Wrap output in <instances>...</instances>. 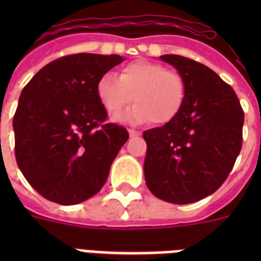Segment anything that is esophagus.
Segmentation results:
<instances>
[{
	"label": "esophagus",
	"instance_id": "34e87169",
	"mask_svg": "<svg viewBox=\"0 0 261 261\" xmlns=\"http://www.w3.org/2000/svg\"><path fill=\"white\" fill-rule=\"evenodd\" d=\"M128 134H130V137H137V135H141V133L137 130H133V128H130V130H128Z\"/></svg>",
	"mask_w": 261,
	"mask_h": 261
}]
</instances>
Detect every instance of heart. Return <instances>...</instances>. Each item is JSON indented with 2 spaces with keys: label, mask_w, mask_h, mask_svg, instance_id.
Wrapping results in <instances>:
<instances>
[{
  "label": "heart",
  "mask_w": 261,
  "mask_h": 261,
  "mask_svg": "<svg viewBox=\"0 0 261 261\" xmlns=\"http://www.w3.org/2000/svg\"><path fill=\"white\" fill-rule=\"evenodd\" d=\"M96 93L108 114L122 111L134 97L137 106L115 116V120L167 124L181 110L186 81L177 71L139 59L123 67L119 79L111 73L102 75L96 85Z\"/></svg>",
  "instance_id": "obj_1"
}]
</instances>
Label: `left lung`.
Returning <instances> with one entry per match:
<instances>
[{
    "mask_svg": "<svg viewBox=\"0 0 261 261\" xmlns=\"http://www.w3.org/2000/svg\"><path fill=\"white\" fill-rule=\"evenodd\" d=\"M186 81L176 118L143 131L147 188L174 204L214 194L230 173L243 145L244 111L239 97L215 71L181 55H161Z\"/></svg>",
    "mask_w": 261,
    "mask_h": 261,
    "instance_id": "8db88e82",
    "label": "left lung"
}]
</instances>
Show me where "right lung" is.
I'll return each instance as SVG.
<instances>
[{
  "instance_id": "right-lung-1",
  "label": "right lung",
  "mask_w": 261,
  "mask_h": 261,
  "mask_svg": "<svg viewBox=\"0 0 261 261\" xmlns=\"http://www.w3.org/2000/svg\"><path fill=\"white\" fill-rule=\"evenodd\" d=\"M123 61L115 54L67 55L42 67L22 89L13 118L16 161L43 198L70 206L106 184L128 133L106 123L96 85Z\"/></svg>"
}]
</instances>
